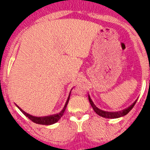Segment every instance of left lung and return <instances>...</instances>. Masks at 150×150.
<instances>
[{"label": "left lung", "instance_id": "left-lung-1", "mask_svg": "<svg viewBox=\"0 0 150 150\" xmlns=\"http://www.w3.org/2000/svg\"><path fill=\"white\" fill-rule=\"evenodd\" d=\"M89 100L90 104H91L93 109L94 110V111L96 112V114L100 115V116L103 117H106V118H117V117H123L125 115H126L127 114H128V112L130 111L132 109L133 107L135 106V103L137 100H135V102L133 103L131 105L130 107H128V108L121 110V111H117V112H108V111H104V110H102L99 109L95 106V104L93 103V102L92 101L91 98L89 97Z\"/></svg>", "mask_w": 150, "mask_h": 150}]
</instances>
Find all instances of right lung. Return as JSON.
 <instances>
[{
    "label": "right lung",
    "instance_id": "1",
    "mask_svg": "<svg viewBox=\"0 0 150 150\" xmlns=\"http://www.w3.org/2000/svg\"><path fill=\"white\" fill-rule=\"evenodd\" d=\"M69 98H70V94H69V96H68V100H67V102H66L64 107L63 110H61L59 114H54V115H50V116H46V117H34L32 116L30 114H27L25 111H23L21 108H19L20 110L23 113V114L25 115V116L28 117L29 119H30L33 122L36 124H39V125H53V124L56 123L57 121L60 120L61 117L63 116L64 113V110L66 109V107L68 105V100H69Z\"/></svg>",
    "mask_w": 150,
    "mask_h": 150
}]
</instances>
